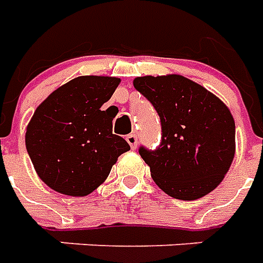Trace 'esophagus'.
Wrapping results in <instances>:
<instances>
[{
    "label": "esophagus",
    "instance_id": "obj_1",
    "mask_svg": "<svg viewBox=\"0 0 263 263\" xmlns=\"http://www.w3.org/2000/svg\"><path fill=\"white\" fill-rule=\"evenodd\" d=\"M126 142L129 143V146L132 149H135L138 146V135L137 134H129L126 135Z\"/></svg>",
    "mask_w": 263,
    "mask_h": 263
}]
</instances>
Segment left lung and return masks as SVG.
I'll return each instance as SVG.
<instances>
[{
    "mask_svg": "<svg viewBox=\"0 0 263 263\" xmlns=\"http://www.w3.org/2000/svg\"><path fill=\"white\" fill-rule=\"evenodd\" d=\"M134 87L160 118L159 146H139L155 183L179 200L214 190L235 154V122L226 104L179 74L137 77Z\"/></svg>",
    "mask_w": 263,
    "mask_h": 263,
    "instance_id": "left-lung-1",
    "label": "left lung"
}]
</instances>
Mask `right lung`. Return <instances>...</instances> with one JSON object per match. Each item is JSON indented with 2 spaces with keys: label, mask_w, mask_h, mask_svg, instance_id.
I'll list each match as a JSON object with an SVG mask.
<instances>
[{
  "label": "right lung",
  "mask_w": 263,
  "mask_h": 263,
  "mask_svg": "<svg viewBox=\"0 0 263 263\" xmlns=\"http://www.w3.org/2000/svg\"><path fill=\"white\" fill-rule=\"evenodd\" d=\"M117 77L81 76L54 90L28 124L25 143L37 176L59 193L87 196L107 179L118 156L129 151L112 134L108 109Z\"/></svg>",
  "instance_id": "obj_1"
}]
</instances>
